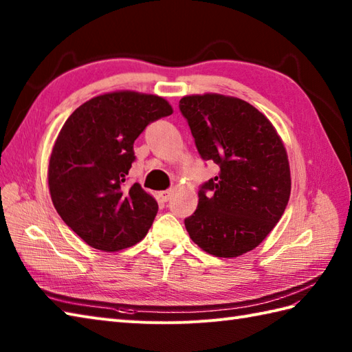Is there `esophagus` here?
<instances>
[{"label": "esophagus", "mask_w": 352, "mask_h": 352, "mask_svg": "<svg viewBox=\"0 0 352 352\" xmlns=\"http://www.w3.org/2000/svg\"><path fill=\"white\" fill-rule=\"evenodd\" d=\"M172 193H174V190H172V189L162 190V192H159V198H160L162 201H164V203H166V201H169V199H170Z\"/></svg>", "instance_id": "1"}]
</instances>
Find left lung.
Listing matches in <instances>:
<instances>
[{"label": "left lung", "instance_id": "obj_1", "mask_svg": "<svg viewBox=\"0 0 352 352\" xmlns=\"http://www.w3.org/2000/svg\"><path fill=\"white\" fill-rule=\"evenodd\" d=\"M199 155L219 166L184 219L190 239L214 257L256 248L280 221L290 197L286 148L271 121L241 98L219 94L180 100Z\"/></svg>", "mask_w": 352, "mask_h": 352}]
</instances>
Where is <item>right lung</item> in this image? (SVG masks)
Returning a JSON list of instances; mask_svg holds the SVG:
<instances>
[{
  "mask_svg": "<svg viewBox=\"0 0 352 352\" xmlns=\"http://www.w3.org/2000/svg\"><path fill=\"white\" fill-rule=\"evenodd\" d=\"M172 111L162 96L118 91L86 101L66 119L51 151L48 188L60 218L92 248L121 251L151 228L157 201L139 183L125 188V180L134 140Z\"/></svg>",
  "mask_w": 352,
  "mask_h": 352,
  "instance_id": "right-lung-1",
  "label": "right lung"
}]
</instances>
